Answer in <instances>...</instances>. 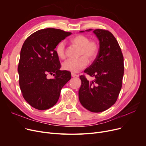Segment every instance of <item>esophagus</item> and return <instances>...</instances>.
I'll list each match as a JSON object with an SVG mask.
<instances>
[{
	"mask_svg": "<svg viewBox=\"0 0 146 146\" xmlns=\"http://www.w3.org/2000/svg\"><path fill=\"white\" fill-rule=\"evenodd\" d=\"M72 77H76V76H78V75L76 74V73H74L73 72H72Z\"/></svg>",
	"mask_w": 146,
	"mask_h": 146,
	"instance_id": "obj_1",
	"label": "esophagus"
}]
</instances>
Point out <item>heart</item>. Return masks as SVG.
<instances>
[{"instance_id": "heart-1", "label": "heart", "mask_w": 146, "mask_h": 146, "mask_svg": "<svg viewBox=\"0 0 146 146\" xmlns=\"http://www.w3.org/2000/svg\"><path fill=\"white\" fill-rule=\"evenodd\" d=\"M71 44L79 48V56L77 59H67L64 61L62 66L65 70L78 73L85 68L89 62H92L97 57L99 51V44L96 40H90L85 35L79 34L70 40ZM56 52L60 58L66 57L65 44L63 41L58 43L56 47Z\"/></svg>"}]
</instances>
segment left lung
Instances as JSON below:
<instances>
[{
	"instance_id": "obj_1",
	"label": "left lung",
	"mask_w": 146,
	"mask_h": 146,
	"mask_svg": "<svg viewBox=\"0 0 146 146\" xmlns=\"http://www.w3.org/2000/svg\"><path fill=\"white\" fill-rule=\"evenodd\" d=\"M94 33L99 40V51L84 72L95 79L89 82L85 75L80 76L82 85L79 98L86 109L101 112L110 108L117 100L124 73V57L117 40L109 31L96 29Z\"/></svg>"
}]
</instances>
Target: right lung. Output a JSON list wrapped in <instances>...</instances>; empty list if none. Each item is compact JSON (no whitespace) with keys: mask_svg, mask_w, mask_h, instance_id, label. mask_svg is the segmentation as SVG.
<instances>
[{"mask_svg":"<svg viewBox=\"0 0 146 146\" xmlns=\"http://www.w3.org/2000/svg\"><path fill=\"white\" fill-rule=\"evenodd\" d=\"M72 33L47 28L29 35L23 44L18 67L22 96L33 108L48 110L57 102L60 92L71 79V73L60 70V62L55 48ZM52 74L54 79L47 76Z\"/></svg>","mask_w":146,"mask_h":146,"instance_id":"1","label":"right lung"}]
</instances>
